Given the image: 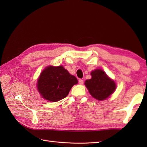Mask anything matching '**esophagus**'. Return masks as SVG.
Returning <instances> with one entry per match:
<instances>
[{
    "mask_svg": "<svg viewBox=\"0 0 147 147\" xmlns=\"http://www.w3.org/2000/svg\"><path fill=\"white\" fill-rule=\"evenodd\" d=\"M83 83H84V82H83V80H82V79L79 80V83L80 84V85H83Z\"/></svg>",
    "mask_w": 147,
    "mask_h": 147,
    "instance_id": "34e87169",
    "label": "esophagus"
}]
</instances>
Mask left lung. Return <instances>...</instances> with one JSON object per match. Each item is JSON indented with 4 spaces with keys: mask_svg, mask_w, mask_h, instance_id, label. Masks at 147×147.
<instances>
[{
    "mask_svg": "<svg viewBox=\"0 0 147 147\" xmlns=\"http://www.w3.org/2000/svg\"><path fill=\"white\" fill-rule=\"evenodd\" d=\"M92 78L85 82L90 94L98 100L108 98L115 89V84L104 71L96 69L91 73Z\"/></svg>",
    "mask_w": 147,
    "mask_h": 147,
    "instance_id": "1",
    "label": "left lung"
}]
</instances>
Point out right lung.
<instances>
[{
	"mask_svg": "<svg viewBox=\"0 0 147 147\" xmlns=\"http://www.w3.org/2000/svg\"><path fill=\"white\" fill-rule=\"evenodd\" d=\"M77 83L76 78L71 75L62 65L49 66L40 74L37 87L43 98L57 102L64 98L72 86Z\"/></svg>",
	"mask_w": 147,
	"mask_h": 147,
	"instance_id": "obj_1",
	"label": "right lung"
}]
</instances>
